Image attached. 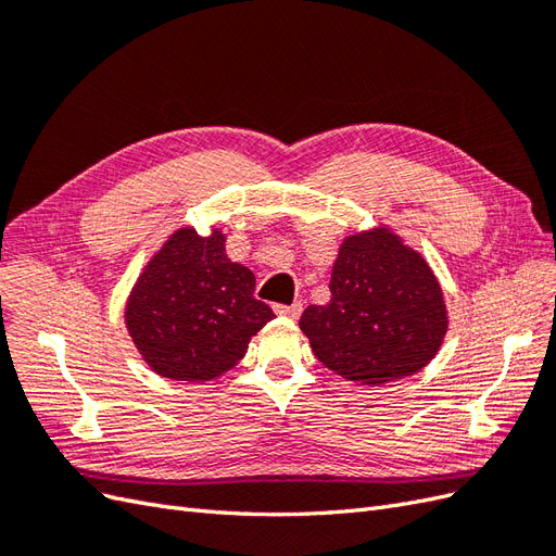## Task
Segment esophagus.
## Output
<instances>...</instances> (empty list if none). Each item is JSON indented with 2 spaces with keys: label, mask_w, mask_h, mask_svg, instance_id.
I'll list each match as a JSON object with an SVG mask.
<instances>
[{
  "label": "esophagus",
  "mask_w": 556,
  "mask_h": 556,
  "mask_svg": "<svg viewBox=\"0 0 556 556\" xmlns=\"http://www.w3.org/2000/svg\"><path fill=\"white\" fill-rule=\"evenodd\" d=\"M274 311H276V315H285V317H292V319H296V317L301 315V311H304V304H301V301H294L292 306L276 304V306H274Z\"/></svg>",
  "instance_id": "1"
}]
</instances>
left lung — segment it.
<instances>
[{
  "mask_svg": "<svg viewBox=\"0 0 556 556\" xmlns=\"http://www.w3.org/2000/svg\"><path fill=\"white\" fill-rule=\"evenodd\" d=\"M329 290V304L308 306L299 327L336 376L376 387L417 374L441 350V285L425 257L387 227L341 243Z\"/></svg>",
  "mask_w": 556,
  "mask_h": 556,
  "instance_id": "1",
  "label": "left lung"
}]
</instances>
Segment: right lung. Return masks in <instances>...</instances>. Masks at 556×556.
<instances>
[{"label": "right lung", "mask_w": 556, "mask_h": 556, "mask_svg": "<svg viewBox=\"0 0 556 556\" xmlns=\"http://www.w3.org/2000/svg\"><path fill=\"white\" fill-rule=\"evenodd\" d=\"M274 311L255 299V276L231 262L225 233L174 231L148 262L127 299L125 323L155 374L204 382L243 359Z\"/></svg>", "instance_id": "1"}]
</instances>
